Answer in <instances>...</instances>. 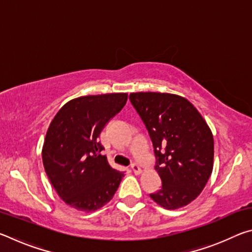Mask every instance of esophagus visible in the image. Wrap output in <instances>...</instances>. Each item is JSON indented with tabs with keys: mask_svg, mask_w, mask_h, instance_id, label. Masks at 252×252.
Segmentation results:
<instances>
[{
	"mask_svg": "<svg viewBox=\"0 0 252 252\" xmlns=\"http://www.w3.org/2000/svg\"><path fill=\"white\" fill-rule=\"evenodd\" d=\"M131 170H132V171H133L135 174H140V173L142 172L141 168H140L139 165L136 164V163H132V164H131Z\"/></svg>",
	"mask_w": 252,
	"mask_h": 252,
	"instance_id": "1",
	"label": "esophagus"
}]
</instances>
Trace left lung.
<instances>
[{
	"label": "left lung",
	"instance_id": "8db88e82",
	"mask_svg": "<svg viewBox=\"0 0 252 252\" xmlns=\"http://www.w3.org/2000/svg\"><path fill=\"white\" fill-rule=\"evenodd\" d=\"M131 103L152 140L161 189L150 194L168 210L186 207L201 193L213 169L210 127L186 97L172 93L133 92Z\"/></svg>",
	"mask_w": 252,
	"mask_h": 252
}]
</instances>
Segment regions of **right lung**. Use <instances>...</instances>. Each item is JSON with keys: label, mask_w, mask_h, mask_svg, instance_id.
<instances>
[{"label": "right lung", "mask_w": 252, "mask_h": 252, "mask_svg": "<svg viewBox=\"0 0 252 252\" xmlns=\"http://www.w3.org/2000/svg\"><path fill=\"white\" fill-rule=\"evenodd\" d=\"M126 100L127 93L76 97L63 105L50 123L42 160L50 182L67 206L95 211L118 190L125 174L101 155L104 148L97 138Z\"/></svg>", "instance_id": "right-lung-1"}]
</instances>
